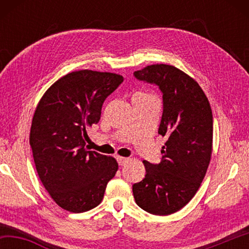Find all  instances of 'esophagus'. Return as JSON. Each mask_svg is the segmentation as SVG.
<instances>
[{
  "label": "esophagus",
  "mask_w": 249,
  "mask_h": 249,
  "mask_svg": "<svg viewBox=\"0 0 249 249\" xmlns=\"http://www.w3.org/2000/svg\"><path fill=\"white\" fill-rule=\"evenodd\" d=\"M117 162H119L120 166H125L126 163L128 162V158H125V157H117Z\"/></svg>",
  "instance_id": "34e87169"
}]
</instances>
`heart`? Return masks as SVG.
Listing matches in <instances>:
<instances>
[{
	"mask_svg": "<svg viewBox=\"0 0 249 249\" xmlns=\"http://www.w3.org/2000/svg\"><path fill=\"white\" fill-rule=\"evenodd\" d=\"M136 95H142V96H149L148 94H145V93H137Z\"/></svg>",
	"mask_w": 249,
	"mask_h": 249,
	"instance_id": "1",
	"label": "heart"
}]
</instances>
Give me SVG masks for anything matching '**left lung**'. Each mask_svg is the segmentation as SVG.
Returning <instances> with one entry per match:
<instances>
[{
  "mask_svg": "<svg viewBox=\"0 0 249 249\" xmlns=\"http://www.w3.org/2000/svg\"><path fill=\"white\" fill-rule=\"evenodd\" d=\"M135 78L162 92L158 134L167 138L161 161L144 160L146 175L133 185L137 205L154 215H169L187 205L208 170L213 144L212 109L195 79L170 65H150Z\"/></svg>",
  "mask_w": 249,
  "mask_h": 249,
  "instance_id": "obj_1",
  "label": "left lung"
}]
</instances>
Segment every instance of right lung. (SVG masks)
<instances>
[{"label":"right lung","mask_w":249,"mask_h":249,"mask_svg":"<svg viewBox=\"0 0 249 249\" xmlns=\"http://www.w3.org/2000/svg\"><path fill=\"white\" fill-rule=\"evenodd\" d=\"M123 80L111 72L73 71L45 92L34 113L29 144L37 174L52 199L69 212L98 206L119 169L115 158L88 150L86 141L105 99Z\"/></svg>","instance_id":"obj_1"}]
</instances>
